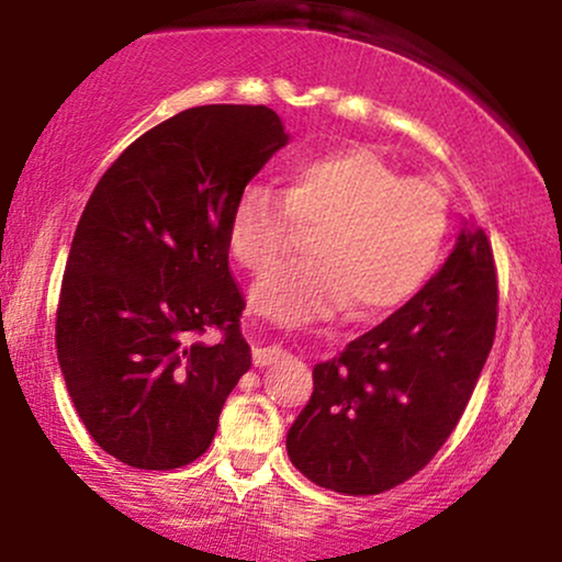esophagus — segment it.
Segmentation results:
<instances>
[{
  "instance_id": "1",
  "label": "esophagus",
  "mask_w": 562,
  "mask_h": 562,
  "mask_svg": "<svg viewBox=\"0 0 562 562\" xmlns=\"http://www.w3.org/2000/svg\"><path fill=\"white\" fill-rule=\"evenodd\" d=\"M286 356V352H283L279 345H266V348H256L252 350V363L256 366H273V363H279V360Z\"/></svg>"
}]
</instances>
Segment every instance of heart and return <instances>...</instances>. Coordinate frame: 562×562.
I'll return each instance as SVG.
<instances>
[{
	"mask_svg": "<svg viewBox=\"0 0 562 562\" xmlns=\"http://www.w3.org/2000/svg\"><path fill=\"white\" fill-rule=\"evenodd\" d=\"M299 227L314 229L312 258L273 268L252 289V306L286 327L348 304L379 314L409 302L442 258L450 199L437 181L350 145L296 160L283 199L263 183L245 187L227 220L229 252L260 273L294 248Z\"/></svg>",
	"mask_w": 562,
	"mask_h": 562,
	"instance_id": "obj_1",
	"label": "heart"
}]
</instances>
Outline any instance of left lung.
<instances>
[{"mask_svg":"<svg viewBox=\"0 0 562 562\" xmlns=\"http://www.w3.org/2000/svg\"><path fill=\"white\" fill-rule=\"evenodd\" d=\"M498 283L483 229H463L445 266L371 333L314 366L286 435L291 463L345 496L409 481L463 417L496 335Z\"/></svg>","mask_w":562,"mask_h":562,"instance_id":"obj_1","label":"left lung"}]
</instances>
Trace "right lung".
<instances>
[{
  "instance_id": "1",
  "label": "right lung",
  "mask_w": 562,
  "mask_h": 562,
  "mask_svg": "<svg viewBox=\"0 0 562 562\" xmlns=\"http://www.w3.org/2000/svg\"><path fill=\"white\" fill-rule=\"evenodd\" d=\"M286 140L263 104L191 106L137 137L91 191L60 283L56 350L83 427L120 463L173 471L212 445L250 368L227 220Z\"/></svg>"
}]
</instances>
